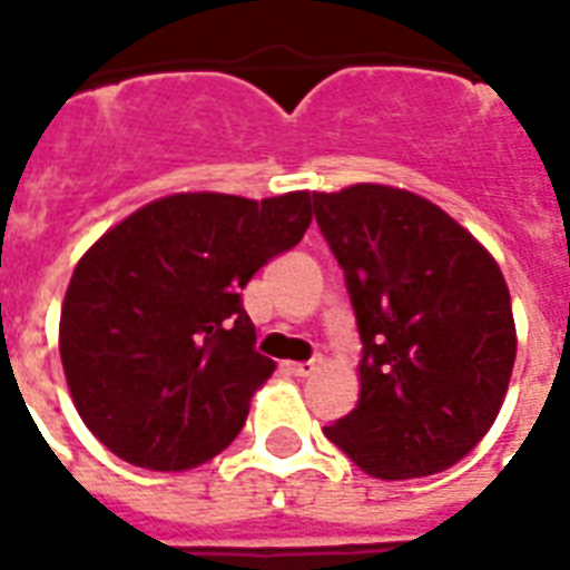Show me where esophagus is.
<instances>
[{
	"instance_id": "1",
	"label": "esophagus",
	"mask_w": 570,
	"mask_h": 570,
	"mask_svg": "<svg viewBox=\"0 0 570 570\" xmlns=\"http://www.w3.org/2000/svg\"><path fill=\"white\" fill-rule=\"evenodd\" d=\"M286 370L293 375H298V379H307V375L316 370V364H313V361H302V364H286Z\"/></svg>"
}]
</instances>
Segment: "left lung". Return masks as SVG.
Returning <instances> with one entry per match:
<instances>
[{
	"label": "left lung",
	"mask_w": 570,
	"mask_h": 570,
	"mask_svg": "<svg viewBox=\"0 0 570 570\" xmlns=\"http://www.w3.org/2000/svg\"><path fill=\"white\" fill-rule=\"evenodd\" d=\"M355 311L361 399L325 438L375 479L432 476L476 446L512 379L514 320L494 257L441 206L357 183L313 195Z\"/></svg>",
	"instance_id": "obj_1"
}]
</instances>
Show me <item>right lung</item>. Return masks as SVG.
I'll use <instances>...</instances> for the list:
<instances>
[{
	"mask_svg": "<svg viewBox=\"0 0 570 570\" xmlns=\"http://www.w3.org/2000/svg\"><path fill=\"white\" fill-rule=\"evenodd\" d=\"M311 191H215L141 206L79 259L58 348L85 425L147 470L204 464L242 432L275 364L242 289L311 227Z\"/></svg>",
	"mask_w": 570,
	"mask_h": 570,
	"instance_id": "1",
	"label": "right lung"
}]
</instances>
